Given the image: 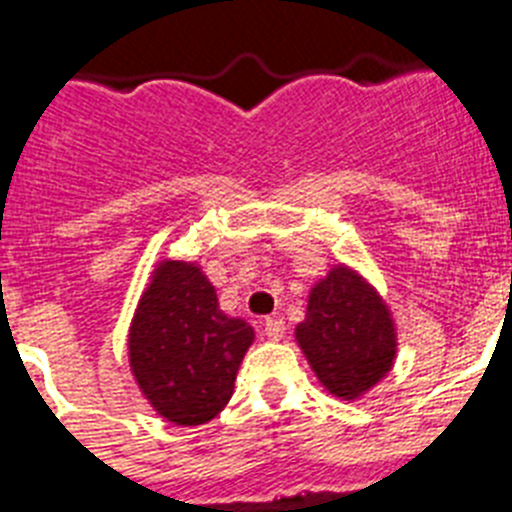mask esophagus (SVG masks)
<instances>
[{
	"label": "esophagus",
	"instance_id": "34e87169",
	"mask_svg": "<svg viewBox=\"0 0 512 512\" xmlns=\"http://www.w3.org/2000/svg\"><path fill=\"white\" fill-rule=\"evenodd\" d=\"M264 336L269 338V341H279V338L284 336V320L282 318H266L264 320Z\"/></svg>",
	"mask_w": 512,
	"mask_h": 512
}]
</instances>
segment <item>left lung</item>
<instances>
[{
    "mask_svg": "<svg viewBox=\"0 0 512 512\" xmlns=\"http://www.w3.org/2000/svg\"><path fill=\"white\" fill-rule=\"evenodd\" d=\"M295 341L330 395L359 400L392 372L397 328L372 282L346 264L312 284Z\"/></svg>",
    "mask_w": 512,
    "mask_h": 512,
    "instance_id": "left-lung-1",
    "label": "left lung"
}]
</instances>
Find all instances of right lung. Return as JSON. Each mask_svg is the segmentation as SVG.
<instances>
[{"instance_id":"1","label":"right lung","mask_w":512,"mask_h":512,"mask_svg":"<svg viewBox=\"0 0 512 512\" xmlns=\"http://www.w3.org/2000/svg\"><path fill=\"white\" fill-rule=\"evenodd\" d=\"M253 338L246 320L220 310L197 261L161 259L130 320V372L156 415L184 428L210 423L233 397Z\"/></svg>"}]
</instances>
